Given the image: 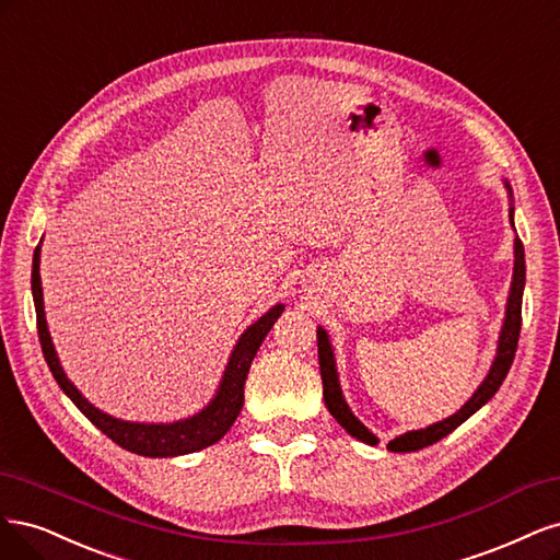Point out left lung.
Instances as JSON below:
<instances>
[{
	"label": "left lung",
	"mask_w": 560,
	"mask_h": 560,
	"mask_svg": "<svg viewBox=\"0 0 560 560\" xmlns=\"http://www.w3.org/2000/svg\"><path fill=\"white\" fill-rule=\"evenodd\" d=\"M504 188H508V195H510V223L514 228L512 188H510L508 182H504ZM523 285H526V256H523L521 240L514 234V275H512L508 306H504V320H502L500 337H498L495 358H493L489 374L483 376V382L472 393V398L467 400L456 413H451V417H446V419H442L438 423H432L428 428L409 430V432H405V435L390 440L388 442V451H395V454H407V451H419L423 446L435 444L442 438H446L448 432H454L460 423H465L467 419L472 417L475 411H479L486 402L493 398V395L498 393V388L502 386L504 376H508V372L512 368L514 353H516L518 332H521ZM316 339H318V365H320V378H323V400H326V407L332 413V419H337V423L345 428L351 438L365 442L370 446L378 444L374 432L368 430L365 423H360V419L355 417V413L351 411V407L345 400V393H341V386H339L335 351H332V345H330V337H328L326 328H323V326L316 328Z\"/></svg>",
	"instance_id": "left-lung-1"
}]
</instances>
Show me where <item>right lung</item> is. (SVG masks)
<instances>
[{
    "instance_id": "add662e5",
    "label": "right lung",
    "mask_w": 560,
    "mask_h": 560,
    "mask_svg": "<svg viewBox=\"0 0 560 560\" xmlns=\"http://www.w3.org/2000/svg\"><path fill=\"white\" fill-rule=\"evenodd\" d=\"M39 262H42V242L37 250H34V258H32V298H34V310H37L42 351L52 376H56L58 386L65 390L67 398L85 413V419L90 423L97 425L104 435L112 438L118 446L149 458H174V456L195 454V451H202L225 435V432L232 428V423L237 421L240 411L244 407V384H246L248 368L254 363L262 339L267 337L269 330H272L275 320L281 316L285 304L281 302L275 304L272 310L265 312L256 323H250V326L240 335L237 345H234L228 358L221 384L215 388V395L209 400L207 407H202L188 419L172 421V423L122 421L112 417V413L97 409L93 402H88L85 395L71 384L69 376L65 374L58 351L52 347V339L48 332Z\"/></svg>"
}]
</instances>
